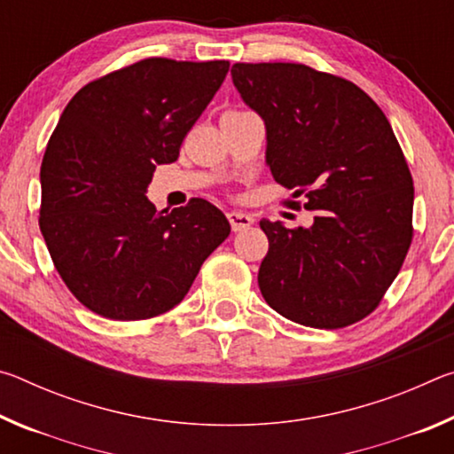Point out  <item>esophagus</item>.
I'll return each mask as SVG.
<instances>
[{"label":"esophagus","mask_w":454,"mask_h":454,"mask_svg":"<svg viewBox=\"0 0 454 454\" xmlns=\"http://www.w3.org/2000/svg\"><path fill=\"white\" fill-rule=\"evenodd\" d=\"M228 220H230V226H232L234 232H240V230H246L254 224V218H252L250 214H244V212H228Z\"/></svg>","instance_id":"obj_1"}]
</instances>
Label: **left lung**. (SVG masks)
<instances>
[{
    "label": "left lung",
    "mask_w": 454,
    "mask_h": 454,
    "mask_svg": "<svg viewBox=\"0 0 454 454\" xmlns=\"http://www.w3.org/2000/svg\"><path fill=\"white\" fill-rule=\"evenodd\" d=\"M232 82L264 120L274 180L317 212L310 228L260 220L264 301L304 326L355 325L412 242V176L393 128L355 83L304 64H234Z\"/></svg>",
    "instance_id": "left-lung-1"
}]
</instances>
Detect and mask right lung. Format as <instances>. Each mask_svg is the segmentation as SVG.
Masks as SVG:
<instances>
[{
    "label": "right lung",
    "instance_id": "add662e5",
    "mask_svg": "<svg viewBox=\"0 0 454 454\" xmlns=\"http://www.w3.org/2000/svg\"><path fill=\"white\" fill-rule=\"evenodd\" d=\"M228 67L148 58L90 82L61 114L42 162L40 230L61 280L99 317L145 320L174 309L228 238L208 200L160 212L145 198Z\"/></svg>",
    "mask_w": 454,
    "mask_h": 454
}]
</instances>
